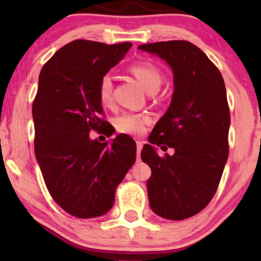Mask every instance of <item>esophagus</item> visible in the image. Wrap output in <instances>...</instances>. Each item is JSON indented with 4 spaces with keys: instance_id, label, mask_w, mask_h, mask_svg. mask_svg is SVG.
Segmentation results:
<instances>
[{
    "instance_id": "obj_1",
    "label": "esophagus",
    "mask_w": 261,
    "mask_h": 261,
    "mask_svg": "<svg viewBox=\"0 0 261 261\" xmlns=\"http://www.w3.org/2000/svg\"><path fill=\"white\" fill-rule=\"evenodd\" d=\"M142 149V141H137V152H138V159H140V152Z\"/></svg>"
}]
</instances>
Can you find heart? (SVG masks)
I'll return each mask as SVG.
<instances>
[{
	"label": "heart",
	"instance_id": "obj_1",
	"mask_svg": "<svg viewBox=\"0 0 261 261\" xmlns=\"http://www.w3.org/2000/svg\"><path fill=\"white\" fill-rule=\"evenodd\" d=\"M130 72L142 85L146 91H158L163 83V76L154 64L140 62L130 66ZM113 83L110 77L105 76L98 84V98L103 106H108L112 102ZM148 122L147 115L126 113L116 119V128L122 133L139 135L145 130V124Z\"/></svg>",
	"mask_w": 261,
	"mask_h": 261
}]
</instances>
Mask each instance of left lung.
<instances>
[{"label": "left lung", "mask_w": 261, "mask_h": 261, "mask_svg": "<svg viewBox=\"0 0 261 261\" xmlns=\"http://www.w3.org/2000/svg\"><path fill=\"white\" fill-rule=\"evenodd\" d=\"M159 57L173 73V94L166 113L141 151L151 167L149 206L167 220L198 214L215 195L228 159L229 107L223 78L205 53L189 41L138 46ZM173 148L160 157L158 147Z\"/></svg>", "instance_id": "1"}]
</instances>
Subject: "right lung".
I'll use <instances>...</instances> for the list:
<instances>
[{"mask_svg":"<svg viewBox=\"0 0 261 261\" xmlns=\"http://www.w3.org/2000/svg\"><path fill=\"white\" fill-rule=\"evenodd\" d=\"M130 47L132 42L74 40L59 48L39 76L32 108L35 156L52 198L74 217L108 213L137 158L130 137L119 134L106 142L89 137L107 123L99 119V81Z\"/></svg>","mask_w":261,"mask_h":261,"instance_id":"add662e5","label":"right lung"}]
</instances>
